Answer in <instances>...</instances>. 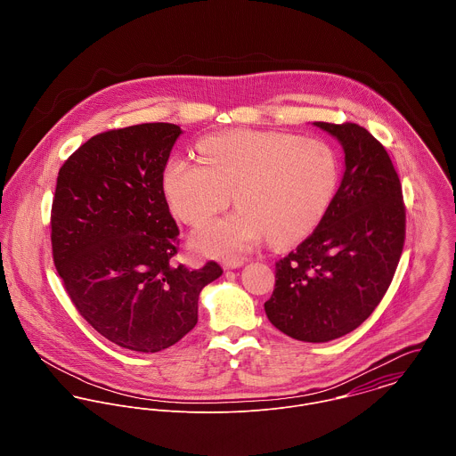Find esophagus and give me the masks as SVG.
<instances>
[{"mask_svg":"<svg viewBox=\"0 0 456 456\" xmlns=\"http://www.w3.org/2000/svg\"><path fill=\"white\" fill-rule=\"evenodd\" d=\"M244 265V260H240V258H235V260H226L223 263V266L226 268V270H233V268H240Z\"/></svg>","mask_w":456,"mask_h":456,"instance_id":"esophagus-1","label":"esophagus"}]
</instances>
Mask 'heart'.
<instances>
[{"label":"heart","mask_w":456,"mask_h":456,"mask_svg":"<svg viewBox=\"0 0 456 456\" xmlns=\"http://www.w3.org/2000/svg\"><path fill=\"white\" fill-rule=\"evenodd\" d=\"M201 161L172 158L161 175L170 210L198 226L239 208L193 235L196 251L232 258L266 233L275 246L307 237L326 216L340 181L337 151L322 138L284 131H221L198 142Z\"/></svg>","instance_id":"heart-1"}]
</instances>
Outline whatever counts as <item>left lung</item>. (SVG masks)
Masks as SVG:
<instances>
[{"instance_id": "obj_1", "label": "left lung", "mask_w": 456, "mask_h": 456, "mask_svg": "<svg viewBox=\"0 0 456 456\" xmlns=\"http://www.w3.org/2000/svg\"><path fill=\"white\" fill-rule=\"evenodd\" d=\"M313 125L338 140L346 170L313 235L275 263L265 313L297 340L328 342L362 325L383 300L403 248L405 208L390 156L369 131Z\"/></svg>"}]
</instances>
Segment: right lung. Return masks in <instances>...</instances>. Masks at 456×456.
<instances>
[{"instance_id": "obj_1", "label": "right lung", "mask_w": 456, "mask_h": 456, "mask_svg": "<svg viewBox=\"0 0 456 456\" xmlns=\"http://www.w3.org/2000/svg\"><path fill=\"white\" fill-rule=\"evenodd\" d=\"M183 130L145 123L89 138L60 170L53 256L80 316L110 342L158 353L198 322V295L223 270L172 263L179 228L161 175Z\"/></svg>"}]
</instances>
